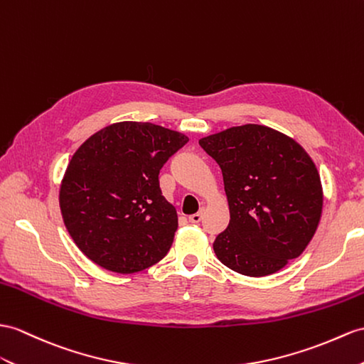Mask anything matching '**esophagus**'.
Here are the masks:
<instances>
[{"label":"esophagus","instance_id":"obj_1","mask_svg":"<svg viewBox=\"0 0 364 364\" xmlns=\"http://www.w3.org/2000/svg\"><path fill=\"white\" fill-rule=\"evenodd\" d=\"M200 219H202V213H200V211L194 213V215L188 216V220H190L191 224H199V223H200Z\"/></svg>","mask_w":364,"mask_h":364}]
</instances>
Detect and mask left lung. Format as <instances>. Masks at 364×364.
Wrapping results in <instances>:
<instances>
[{"label":"left lung","mask_w":364,"mask_h":364,"mask_svg":"<svg viewBox=\"0 0 364 364\" xmlns=\"http://www.w3.org/2000/svg\"><path fill=\"white\" fill-rule=\"evenodd\" d=\"M223 170L230 224L213 249L245 277H267L306 250L323 211L320 173L296 140L247 123L202 137Z\"/></svg>","instance_id":"8db88e82"}]
</instances>
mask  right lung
I'll return each instance as SVG.
<instances>
[{
    "mask_svg": "<svg viewBox=\"0 0 364 364\" xmlns=\"http://www.w3.org/2000/svg\"><path fill=\"white\" fill-rule=\"evenodd\" d=\"M188 137L141 122H119L83 141L60 185V210L75 245L115 273L151 267L170 250L176 208L159 171Z\"/></svg>",
    "mask_w": 364,
    "mask_h": 364,
    "instance_id": "right-lung-1",
    "label": "right lung"
}]
</instances>
